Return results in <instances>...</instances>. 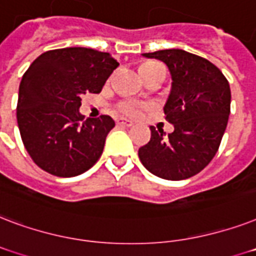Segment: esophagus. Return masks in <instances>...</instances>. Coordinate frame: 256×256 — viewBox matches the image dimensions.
Segmentation results:
<instances>
[{"instance_id": "esophagus-1", "label": "esophagus", "mask_w": 256, "mask_h": 256, "mask_svg": "<svg viewBox=\"0 0 256 256\" xmlns=\"http://www.w3.org/2000/svg\"><path fill=\"white\" fill-rule=\"evenodd\" d=\"M116 124H118V126H134V122L126 120V118H118V120H116Z\"/></svg>"}]
</instances>
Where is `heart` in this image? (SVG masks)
Wrapping results in <instances>:
<instances>
[{"instance_id": "1", "label": "heart", "mask_w": 256, "mask_h": 256, "mask_svg": "<svg viewBox=\"0 0 256 256\" xmlns=\"http://www.w3.org/2000/svg\"><path fill=\"white\" fill-rule=\"evenodd\" d=\"M155 65H159L158 62H154V61H150V62H144L142 65V68L140 70H146L148 68H152V66H155ZM118 110H122V114H130V116H138V114H142V110H144V106L140 102H136V101H126V102H122L120 106H118Z\"/></svg>"}]
</instances>
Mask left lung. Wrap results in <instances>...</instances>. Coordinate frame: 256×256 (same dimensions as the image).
Wrapping results in <instances>:
<instances>
[{"mask_svg": "<svg viewBox=\"0 0 256 256\" xmlns=\"http://www.w3.org/2000/svg\"><path fill=\"white\" fill-rule=\"evenodd\" d=\"M142 56L163 61L170 69L172 85L164 114L175 130L166 134L150 126V140L138 148L140 162L162 179H188L219 150L231 106L228 81L212 62L182 49Z\"/></svg>", "mask_w": 256, "mask_h": 256, "instance_id": "obj_1", "label": "left lung"}]
</instances>
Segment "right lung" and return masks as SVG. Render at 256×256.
Masks as SVG:
<instances>
[{"label":"right lung","instance_id":"add662e5","mask_svg":"<svg viewBox=\"0 0 256 256\" xmlns=\"http://www.w3.org/2000/svg\"><path fill=\"white\" fill-rule=\"evenodd\" d=\"M118 66L110 53L89 48L54 49L32 62L20 84L17 122L41 170L72 178L98 160L114 122L106 114L85 120L81 96L100 93Z\"/></svg>","mask_w":256,"mask_h":256}]
</instances>
